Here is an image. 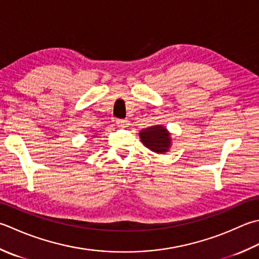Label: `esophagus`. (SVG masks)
<instances>
[{
	"mask_svg": "<svg viewBox=\"0 0 259 259\" xmlns=\"http://www.w3.org/2000/svg\"><path fill=\"white\" fill-rule=\"evenodd\" d=\"M116 125H119V126H122V128H124V126H126L129 124V121L128 120H116Z\"/></svg>",
	"mask_w": 259,
	"mask_h": 259,
	"instance_id": "1",
	"label": "esophagus"
}]
</instances>
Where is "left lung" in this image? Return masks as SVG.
Here are the masks:
<instances>
[{
    "label": "left lung",
    "instance_id": "1",
    "mask_svg": "<svg viewBox=\"0 0 259 259\" xmlns=\"http://www.w3.org/2000/svg\"><path fill=\"white\" fill-rule=\"evenodd\" d=\"M140 141L156 154L168 153L171 147V136L166 126L156 124L140 130Z\"/></svg>",
    "mask_w": 259,
    "mask_h": 259
}]
</instances>
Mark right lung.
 I'll return each instance as SVG.
<instances>
[{"mask_svg":"<svg viewBox=\"0 0 259 259\" xmlns=\"http://www.w3.org/2000/svg\"><path fill=\"white\" fill-rule=\"evenodd\" d=\"M93 137H94V136H93Z\"/></svg>","mask_w":259,"mask_h":259,"instance_id":"1","label":"right lung"}]
</instances>
